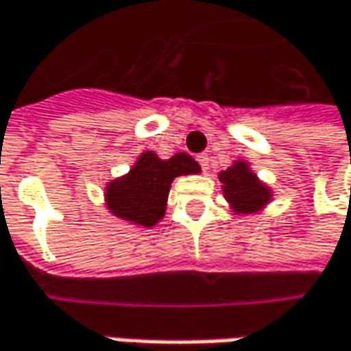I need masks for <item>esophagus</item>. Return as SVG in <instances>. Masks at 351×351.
<instances>
[{
	"label": "esophagus",
	"mask_w": 351,
	"mask_h": 351,
	"mask_svg": "<svg viewBox=\"0 0 351 351\" xmlns=\"http://www.w3.org/2000/svg\"><path fill=\"white\" fill-rule=\"evenodd\" d=\"M196 160L200 162L202 171H208V165H210V157H208V153H200V155H196Z\"/></svg>",
	"instance_id": "34e87169"
}]
</instances>
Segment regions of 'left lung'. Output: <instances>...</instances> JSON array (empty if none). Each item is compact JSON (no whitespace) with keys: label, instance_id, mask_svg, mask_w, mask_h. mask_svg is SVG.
<instances>
[{"label":"left lung","instance_id":"left-lung-1","mask_svg":"<svg viewBox=\"0 0 351 351\" xmlns=\"http://www.w3.org/2000/svg\"><path fill=\"white\" fill-rule=\"evenodd\" d=\"M221 191L236 214H255L271 200V191L250 169V162L236 160L230 169L221 171Z\"/></svg>","mask_w":351,"mask_h":351}]
</instances>
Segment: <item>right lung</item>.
Returning <instances> with one entry per match:
<instances>
[{"instance_id":"obj_1","label":"right lung","mask_w":351,"mask_h":351,"mask_svg":"<svg viewBox=\"0 0 351 351\" xmlns=\"http://www.w3.org/2000/svg\"><path fill=\"white\" fill-rule=\"evenodd\" d=\"M196 173L200 165L186 153L159 159L153 151H145L128 175L106 186V206L121 220L151 228L165 216L171 182L176 176Z\"/></svg>"}]
</instances>
